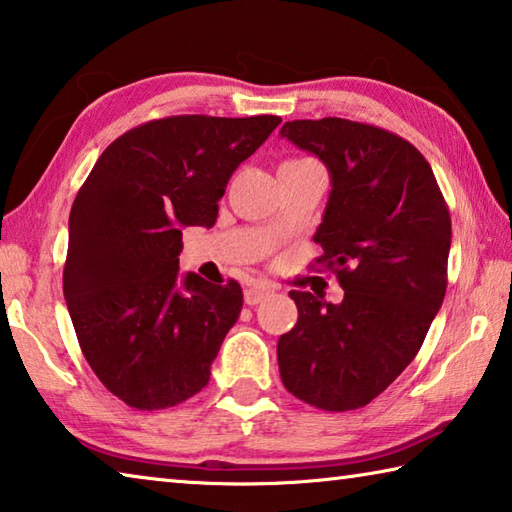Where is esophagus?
Instances as JSON below:
<instances>
[{
	"label": "esophagus",
	"mask_w": 512,
	"mask_h": 512,
	"mask_svg": "<svg viewBox=\"0 0 512 512\" xmlns=\"http://www.w3.org/2000/svg\"><path fill=\"white\" fill-rule=\"evenodd\" d=\"M273 291L275 289L271 287V284H253V287H248L246 293H244L246 305H259V302L266 300Z\"/></svg>",
	"instance_id": "obj_1"
}]
</instances>
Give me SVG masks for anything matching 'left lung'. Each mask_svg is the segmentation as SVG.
<instances>
[{
    "label": "left lung",
    "mask_w": 512,
    "mask_h": 512,
    "mask_svg": "<svg viewBox=\"0 0 512 512\" xmlns=\"http://www.w3.org/2000/svg\"><path fill=\"white\" fill-rule=\"evenodd\" d=\"M332 176L314 235L345 291L332 305L291 291L298 323L277 341L282 384L320 411H352L415 359L447 291L452 219L424 155L400 135L341 117L280 131Z\"/></svg>",
    "instance_id": "8db88e82"
}]
</instances>
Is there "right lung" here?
Masks as SVG:
<instances>
[{
  "instance_id": "right-lung-1",
  "label": "right lung",
  "mask_w": 512,
  "mask_h": 512,
  "mask_svg": "<svg viewBox=\"0 0 512 512\" xmlns=\"http://www.w3.org/2000/svg\"><path fill=\"white\" fill-rule=\"evenodd\" d=\"M280 117L178 115L117 137L69 214L65 302L94 375L121 402L189 400L244 305L239 282L178 277L185 225L210 228L219 198Z\"/></svg>"
}]
</instances>
